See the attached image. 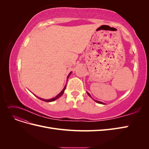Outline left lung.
Segmentation results:
<instances>
[{"mask_svg": "<svg viewBox=\"0 0 149 149\" xmlns=\"http://www.w3.org/2000/svg\"><path fill=\"white\" fill-rule=\"evenodd\" d=\"M87 93H88V95H89L90 97H91V95H90V94H89V93H88V92H87ZM95 101H96V102H98V103H100V104H104V103H103V102H102L98 101H96V100H95Z\"/></svg>", "mask_w": 149, "mask_h": 149, "instance_id": "1", "label": "left lung"}]
</instances>
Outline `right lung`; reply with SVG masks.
<instances>
[{
    "label": "right lung",
    "instance_id": "obj_1",
    "mask_svg": "<svg viewBox=\"0 0 149 149\" xmlns=\"http://www.w3.org/2000/svg\"><path fill=\"white\" fill-rule=\"evenodd\" d=\"M71 73H71L69 74V75L68 76V77H67V79L69 78V76H70V74ZM66 84L65 85V86L64 87V88H63V89L61 91V93H60L59 94H58V95L56 96V97H53V98H52V99H50V100H43V99H42V98H40V97H38V96H36L37 97H38V99H40V100H42V101H46V102H52V101H55L56 100H57V99H58L60 97H61L62 95H63V94L64 93V91H65V88H66Z\"/></svg>",
    "mask_w": 149,
    "mask_h": 149
}]
</instances>
